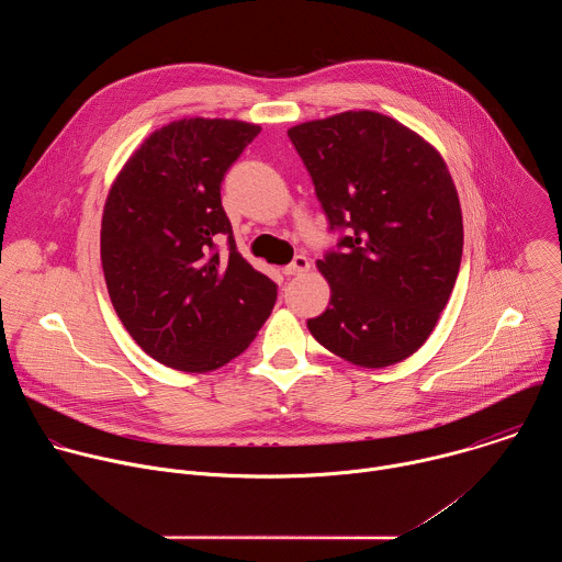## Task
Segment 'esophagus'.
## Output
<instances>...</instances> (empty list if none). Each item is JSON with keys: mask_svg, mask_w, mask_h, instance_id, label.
<instances>
[{"mask_svg": "<svg viewBox=\"0 0 562 562\" xmlns=\"http://www.w3.org/2000/svg\"><path fill=\"white\" fill-rule=\"evenodd\" d=\"M308 267H311V262H308V258L306 256H295L284 269H282V273L284 276H289V278H293V276H302V273H306L308 271Z\"/></svg>", "mask_w": 562, "mask_h": 562, "instance_id": "esophagus-1", "label": "esophagus"}]
</instances>
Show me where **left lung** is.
I'll return each instance as SVG.
<instances>
[{
  "mask_svg": "<svg viewBox=\"0 0 562 562\" xmlns=\"http://www.w3.org/2000/svg\"><path fill=\"white\" fill-rule=\"evenodd\" d=\"M329 233L317 260L331 284L311 336L336 356L382 369L416 353L434 331L462 258V213L434 146L373 111L289 128Z\"/></svg>",
  "mask_w": 562,
  "mask_h": 562,
  "instance_id": "1",
  "label": "left lung"
}]
</instances>
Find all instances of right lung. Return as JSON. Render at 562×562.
<instances>
[{
	"mask_svg": "<svg viewBox=\"0 0 562 562\" xmlns=\"http://www.w3.org/2000/svg\"><path fill=\"white\" fill-rule=\"evenodd\" d=\"M258 133L237 120L171 122L131 155L106 198L111 302L131 338L167 367L198 373L226 364L276 304L278 284L239 256L220 195Z\"/></svg>",
	"mask_w": 562,
	"mask_h": 562,
	"instance_id": "add662e5",
	"label": "right lung"
}]
</instances>
